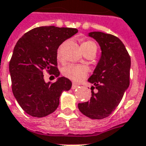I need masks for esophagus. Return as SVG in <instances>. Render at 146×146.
I'll return each instance as SVG.
<instances>
[{"mask_svg":"<svg viewBox=\"0 0 146 146\" xmlns=\"http://www.w3.org/2000/svg\"><path fill=\"white\" fill-rule=\"evenodd\" d=\"M79 87L78 84H73V85H72V89H73V90L76 89V88H77V87Z\"/></svg>","mask_w":146,"mask_h":146,"instance_id":"obj_1","label":"esophagus"}]
</instances>
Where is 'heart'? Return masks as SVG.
<instances>
[{
  "label": "heart",
  "instance_id": "1",
  "mask_svg": "<svg viewBox=\"0 0 146 146\" xmlns=\"http://www.w3.org/2000/svg\"><path fill=\"white\" fill-rule=\"evenodd\" d=\"M82 49L83 51L86 52L93 48H97V46L92 41H85L82 43ZM57 59L59 61L62 60L61 49L59 48L57 51ZM89 73V69L86 66L82 65H68L62 68V74L65 77L70 79V80L74 82H80L83 80Z\"/></svg>",
  "mask_w": 146,
  "mask_h": 146
}]
</instances>
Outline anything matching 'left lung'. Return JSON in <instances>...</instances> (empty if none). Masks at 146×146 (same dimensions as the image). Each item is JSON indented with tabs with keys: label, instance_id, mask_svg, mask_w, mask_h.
<instances>
[{
	"label": "left lung",
	"instance_id": "obj_1",
	"mask_svg": "<svg viewBox=\"0 0 146 146\" xmlns=\"http://www.w3.org/2000/svg\"><path fill=\"white\" fill-rule=\"evenodd\" d=\"M88 35L98 42L101 50L100 59L88 79L98 91H91L90 100L78 104V108L91 119H103L116 109L129 87L131 58L116 36L101 32H90Z\"/></svg>",
	"mask_w": 146,
	"mask_h": 146
}]
</instances>
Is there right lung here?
Instances as JSON below:
<instances>
[{
	"mask_svg": "<svg viewBox=\"0 0 146 146\" xmlns=\"http://www.w3.org/2000/svg\"><path fill=\"white\" fill-rule=\"evenodd\" d=\"M77 32V29L71 28L38 27L26 32L16 43L9 63L12 92L29 115L42 117L54 112L62 93L72 87L69 79L59 77L57 49ZM45 70L54 74L57 81L46 83L43 75Z\"/></svg>",
	"mask_w": 146,
	"mask_h": 146,
	"instance_id": "right-lung-1",
	"label": "right lung"
}]
</instances>
